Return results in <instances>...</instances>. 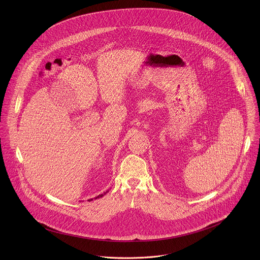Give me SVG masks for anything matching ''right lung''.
Instances as JSON below:
<instances>
[{
  "instance_id": "1",
  "label": "right lung",
  "mask_w": 260,
  "mask_h": 260,
  "mask_svg": "<svg viewBox=\"0 0 260 260\" xmlns=\"http://www.w3.org/2000/svg\"><path fill=\"white\" fill-rule=\"evenodd\" d=\"M107 192H108V191H107ZM104 194H106V192H105V193H104ZM104 194H101V195H98V196H97V197H95V199H97V198H100V197H102V196H103V195H104ZM91 200H92V199H89V201H91Z\"/></svg>"
}]
</instances>
